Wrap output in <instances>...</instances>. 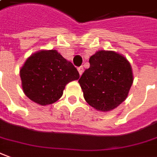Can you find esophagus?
<instances>
[{
  "instance_id": "esophagus-1",
  "label": "esophagus",
  "mask_w": 157,
  "mask_h": 157,
  "mask_svg": "<svg viewBox=\"0 0 157 157\" xmlns=\"http://www.w3.org/2000/svg\"><path fill=\"white\" fill-rule=\"evenodd\" d=\"M78 71L79 72V75H82V73L84 72V67H79L78 68Z\"/></svg>"
}]
</instances>
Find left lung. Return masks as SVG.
<instances>
[{"mask_svg":"<svg viewBox=\"0 0 157 157\" xmlns=\"http://www.w3.org/2000/svg\"><path fill=\"white\" fill-rule=\"evenodd\" d=\"M78 83L87 103L99 111H110L126 100L133 76L130 63L113 51L97 52Z\"/></svg>","mask_w":157,"mask_h":157,"instance_id":"obj_1","label":"left lung"}]
</instances>
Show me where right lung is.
<instances>
[{
	"label": "right lung",
	"instance_id": "1",
	"mask_svg": "<svg viewBox=\"0 0 157 157\" xmlns=\"http://www.w3.org/2000/svg\"><path fill=\"white\" fill-rule=\"evenodd\" d=\"M23 90L31 101L48 105L59 100L69 82L79 73L56 50H43L30 56L20 70Z\"/></svg>",
	"mask_w": 157,
	"mask_h": 157
}]
</instances>
